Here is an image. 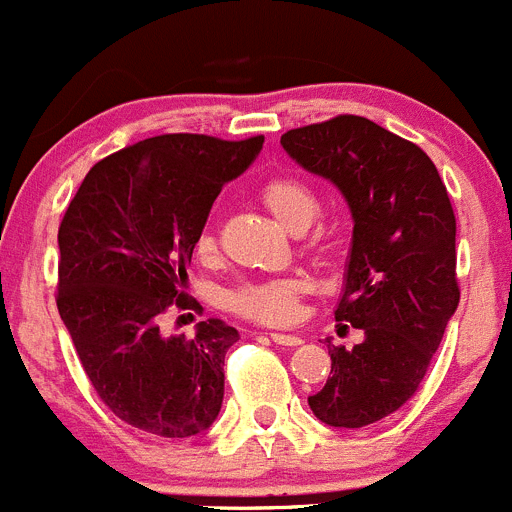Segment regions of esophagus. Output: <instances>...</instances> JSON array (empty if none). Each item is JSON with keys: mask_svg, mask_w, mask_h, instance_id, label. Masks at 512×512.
Wrapping results in <instances>:
<instances>
[{"mask_svg": "<svg viewBox=\"0 0 512 512\" xmlns=\"http://www.w3.org/2000/svg\"><path fill=\"white\" fill-rule=\"evenodd\" d=\"M271 339H274L276 344H281V347H299V344L304 342L299 334H281V332L271 334Z\"/></svg>", "mask_w": 512, "mask_h": 512, "instance_id": "1", "label": "esophagus"}]
</instances>
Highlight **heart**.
<instances>
[{"mask_svg":"<svg viewBox=\"0 0 512 512\" xmlns=\"http://www.w3.org/2000/svg\"><path fill=\"white\" fill-rule=\"evenodd\" d=\"M259 198L289 231H304L319 211L316 193L309 183L296 175H271L259 186ZM196 256L211 261L216 256V236L211 228H203L196 238ZM304 284L296 279H259L243 281L228 291L226 301L236 314L261 324H289L299 314V299Z\"/></svg>","mask_w":512,"mask_h":512,"instance_id":"heart-1","label":"heart"}]
</instances>
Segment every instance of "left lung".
<instances>
[{
  "instance_id": "8db88e82",
  "label": "left lung",
  "mask_w": 512,
  "mask_h": 512,
  "mask_svg": "<svg viewBox=\"0 0 512 512\" xmlns=\"http://www.w3.org/2000/svg\"><path fill=\"white\" fill-rule=\"evenodd\" d=\"M281 145L332 180L354 218L334 319L364 342L326 344L332 377L309 407L324 425L367 427L417 392L460 301L450 196L425 150L359 115L289 130Z\"/></svg>"
}]
</instances>
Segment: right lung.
Here are the masks:
<instances>
[{"label": "right lung", "instance_id": "right-lung-1", "mask_svg": "<svg viewBox=\"0 0 512 512\" xmlns=\"http://www.w3.org/2000/svg\"><path fill=\"white\" fill-rule=\"evenodd\" d=\"M261 148L264 135L140 140L92 165L60 223L57 309L82 369L107 410L150 435H201L221 412L236 329L206 319L196 337H163L158 321L188 306L198 233Z\"/></svg>", "mask_w": 512, "mask_h": 512}]
</instances>
